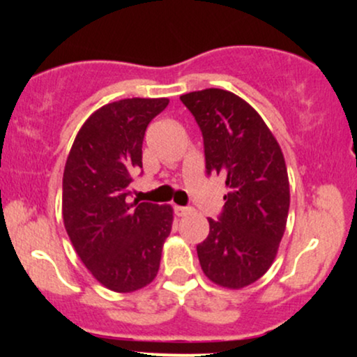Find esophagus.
<instances>
[{"label":"esophagus","instance_id":"34e87169","mask_svg":"<svg viewBox=\"0 0 357 357\" xmlns=\"http://www.w3.org/2000/svg\"><path fill=\"white\" fill-rule=\"evenodd\" d=\"M174 211H176V215H178V216H186L188 213H191L192 210H191V208H188V206H174Z\"/></svg>","mask_w":357,"mask_h":357}]
</instances>
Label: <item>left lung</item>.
I'll use <instances>...</instances> for the list:
<instances>
[{"label":"left lung","mask_w":357,"mask_h":357,"mask_svg":"<svg viewBox=\"0 0 357 357\" xmlns=\"http://www.w3.org/2000/svg\"><path fill=\"white\" fill-rule=\"evenodd\" d=\"M203 134L206 173L225 178L220 220L208 218L199 265L213 284L243 289L275 260L290 206L289 174L272 130L248 102L223 89L181 96Z\"/></svg>","instance_id":"obj_1"}]
</instances>
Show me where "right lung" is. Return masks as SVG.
<instances>
[{
    "mask_svg": "<svg viewBox=\"0 0 357 357\" xmlns=\"http://www.w3.org/2000/svg\"><path fill=\"white\" fill-rule=\"evenodd\" d=\"M167 104L165 97H134L97 109L80 127L65 162V230L89 272L119 294L154 280L173 227L169 204L127 198L142 167L146 127Z\"/></svg>",
    "mask_w": 357,
    "mask_h": 357,
    "instance_id": "1",
    "label": "right lung"
}]
</instances>
